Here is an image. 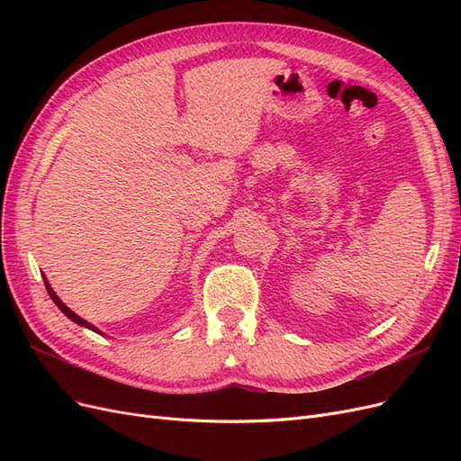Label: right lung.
<instances>
[{
    "label": "right lung",
    "mask_w": 461,
    "mask_h": 461,
    "mask_svg": "<svg viewBox=\"0 0 461 461\" xmlns=\"http://www.w3.org/2000/svg\"><path fill=\"white\" fill-rule=\"evenodd\" d=\"M44 285H46V288H48V294H50V298L53 300V303H55V305H58V308H59V310H61V312H63V313H65V315H67L68 319H73V321H75V323H78V325H82V327H86V329H92V330H95V332H97V329H95L94 325L86 323V321H85V319H80V317H78L77 313H73L71 310H68V308H67V305H65V303H63V302H61V300H59L58 296H55V292H53V290L50 288V283L46 281V278H44Z\"/></svg>",
    "instance_id": "1"
}]
</instances>
